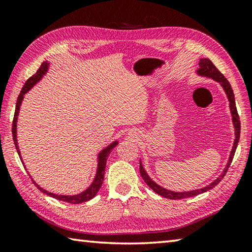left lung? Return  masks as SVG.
<instances>
[{"label": "left lung", "mask_w": 252, "mask_h": 252, "mask_svg": "<svg viewBox=\"0 0 252 252\" xmlns=\"http://www.w3.org/2000/svg\"><path fill=\"white\" fill-rule=\"evenodd\" d=\"M197 74L200 76H206V78H210L212 80H215V81H217V82H219L221 87L223 88V90L225 92V94H227L228 101H229L230 112H231V116H232V122H233V126H234V135H236V139H234L232 150H231V152H230L228 163H227V165H225V168L223 169V171L221 172L220 176L217 178L215 181H212L210 185H208L207 187L201 188V189H197V190H192V191H185V192H174V191H170L168 189H164L163 187H160L159 185H157V183L148 176V173L146 170H144L141 161H140V173H141V177L143 178L144 182H146L149 186V188H151V189L155 191L156 193L160 194L164 198H168V199L179 200V199L194 197V195L207 192V191L212 189V188H215L221 180H222V178L225 176V173H227L230 164H231V161L233 159L234 152H236V149H237L238 142H239V138H240V120H239V116L237 112V106H236V101H234L233 91L231 89V85H230V83L228 82V80L224 78L223 74L221 73L218 69H217L215 64H213V63L209 59H200Z\"/></svg>", "instance_id": "8db88e82"}]
</instances>
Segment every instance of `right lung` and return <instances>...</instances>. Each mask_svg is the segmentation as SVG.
<instances>
[{
  "label": "right lung",
  "mask_w": 252,
  "mask_h": 252,
  "mask_svg": "<svg viewBox=\"0 0 252 252\" xmlns=\"http://www.w3.org/2000/svg\"><path fill=\"white\" fill-rule=\"evenodd\" d=\"M49 65H50V63L48 61H44L43 63H42L41 66L39 67V70L36 71V73L33 74L31 78H30L27 81V82H25L24 87L22 88V90H21V93H20V95L18 97V101H16L15 113H14V118H13V125H12V134H13L14 144H15L16 151H18V153H19L20 159H22V157H21V152H20L19 144H18V138H16V122H18L20 106H21V103H22L25 93H28L34 87V85H35L42 78H43V75L49 70ZM118 143H119L118 141H113L112 143L109 144L108 147L104 148L103 150L100 151L99 155H97V169H96V173H95L94 180H93V182L91 183V186L89 187L87 190H84L83 192H81L79 194H74V195L55 194V193L49 192V191L44 190L43 188H41L35 181L33 180V179H32V181H33L34 185L37 187V189H39L41 192L48 194V195H50V197H52V198H55V199H58V200H61V201H65V202H69V203H72V204H78V203L87 202V201H89V200H91L92 198H94V195L97 192H99V190H100V188L102 186V183H103L106 160H108V157L110 156L111 151L113 150L114 147H117ZM21 161H22V160H21ZM22 163H23V161H22Z\"/></svg>",
  "instance_id": "obj_1"
}]
</instances>
